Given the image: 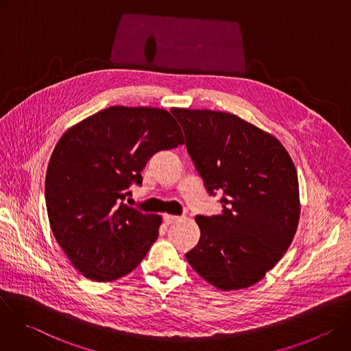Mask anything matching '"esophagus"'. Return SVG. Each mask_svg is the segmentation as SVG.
<instances>
[{
	"label": "esophagus",
	"instance_id": "34e87169",
	"mask_svg": "<svg viewBox=\"0 0 351 351\" xmlns=\"http://www.w3.org/2000/svg\"><path fill=\"white\" fill-rule=\"evenodd\" d=\"M180 219H182V218H180V217H176V215H169V214L164 215V222H165L167 225H171V223L179 222Z\"/></svg>",
	"mask_w": 351,
	"mask_h": 351
}]
</instances>
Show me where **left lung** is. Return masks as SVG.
Returning a JSON list of instances; mask_svg holds the SVG:
<instances>
[{
	"label": "left lung",
	"mask_w": 351,
	"mask_h": 351,
	"mask_svg": "<svg viewBox=\"0 0 351 351\" xmlns=\"http://www.w3.org/2000/svg\"><path fill=\"white\" fill-rule=\"evenodd\" d=\"M171 111L208 193L223 194L221 215L195 217L202 236L186 260L221 290L253 286L279 263L295 234L294 164L276 137L233 114Z\"/></svg>",
	"instance_id": "8db88e82"
}]
</instances>
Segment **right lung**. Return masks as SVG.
Returning a JSON list of instances; mask_svg holds the SVG:
<instances>
[{
  "mask_svg": "<svg viewBox=\"0 0 351 351\" xmlns=\"http://www.w3.org/2000/svg\"><path fill=\"white\" fill-rule=\"evenodd\" d=\"M183 144L165 110L110 107L68 129L45 173V206L56 240L86 278L110 282L132 272L158 237L161 217L128 207L132 183L161 149Z\"/></svg>",
  "mask_w": 351,
  "mask_h": 351,
  "instance_id": "1",
  "label": "right lung"
}]
</instances>
